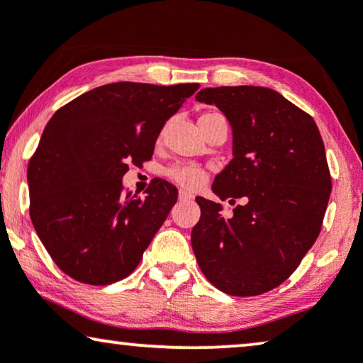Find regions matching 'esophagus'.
I'll list each match as a JSON object with an SVG mask.
<instances>
[{
  "label": "esophagus",
  "instance_id": "obj_1",
  "mask_svg": "<svg viewBox=\"0 0 363 363\" xmlns=\"http://www.w3.org/2000/svg\"><path fill=\"white\" fill-rule=\"evenodd\" d=\"M178 198H180V201H191L193 200V195H191V193L185 191V190H182L180 195H178Z\"/></svg>",
  "mask_w": 363,
  "mask_h": 363
}]
</instances>
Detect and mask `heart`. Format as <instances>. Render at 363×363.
I'll return each instance as SVG.
<instances>
[{
  "label": "heart",
  "mask_w": 363,
  "mask_h": 363,
  "mask_svg": "<svg viewBox=\"0 0 363 363\" xmlns=\"http://www.w3.org/2000/svg\"><path fill=\"white\" fill-rule=\"evenodd\" d=\"M215 116H220L218 112H205L201 113L200 117V123H205L213 118ZM206 172L201 170V168L198 167H193V165H178V167H173L168 170V178L173 180L177 183V185H180L183 188H186V190H198L203 183L206 182Z\"/></svg>",
  "instance_id": "1"
}]
</instances>
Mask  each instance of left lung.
Segmentation results:
<instances>
[{
	"mask_svg": "<svg viewBox=\"0 0 363 363\" xmlns=\"http://www.w3.org/2000/svg\"><path fill=\"white\" fill-rule=\"evenodd\" d=\"M196 101L216 106L233 128V160L213 191L245 203L225 218L220 203L196 196L193 252L220 291L264 294L296 271L320 233L332 190L324 142L314 118L272 89L208 87Z\"/></svg>",
	"mask_w": 363,
	"mask_h": 363,
	"instance_id": "8db88e82",
	"label": "left lung"
}]
</instances>
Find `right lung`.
Listing matches in <instances>:
<instances>
[{
  "instance_id": "add662e5",
  "label": "right lung",
  "mask_w": 363,
  "mask_h": 363,
  "mask_svg": "<svg viewBox=\"0 0 363 363\" xmlns=\"http://www.w3.org/2000/svg\"><path fill=\"white\" fill-rule=\"evenodd\" d=\"M200 84L113 82L51 117L28 165L29 215L59 269L91 286L132 274L177 203L155 180L145 198L123 195L128 165L150 160L157 137Z\"/></svg>"
}]
</instances>
